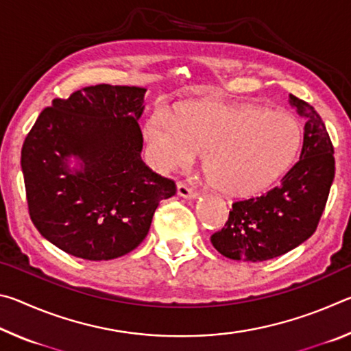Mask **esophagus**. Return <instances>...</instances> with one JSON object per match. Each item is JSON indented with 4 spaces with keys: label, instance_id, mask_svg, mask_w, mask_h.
<instances>
[{
    "label": "esophagus",
    "instance_id": "obj_1",
    "mask_svg": "<svg viewBox=\"0 0 351 351\" xmlns=\"http://www.w3.org/2000/svg\"><path fill=\"white\" fill-rule=\"evenodd\" d=\"M176 192H178V195H180V197L186 198V199H197V197H198V193L195 192L193 189H190L189 186H186V184H182V182L178 184Z\"/></svg>",
    "mask_w": 351,
    "mask_h": 351
}]
</instances>
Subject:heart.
<instances>
[{"mask_svg": "<svg viewBox=\"0 0 351 351\" xmlns=\"http://www.w3.org/2000/svg\"><path fill=\"white\" fill-rule=\"evenodd\" d=\"M154 167H189L203 154L206 175L218 192L251 197L276 182L300 150L304 132L291 112L258 105L195 100L176 116L154 110L144 125Z\"/></svg>", "mask_w": 351, "mask_h": 351, "instance_id": "obj_1", "label": "heart"}]
</instances>
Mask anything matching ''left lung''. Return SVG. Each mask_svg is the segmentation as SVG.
Wrapping results in <instances>:
<instances>
[{"instance_id": "8db88e82", "label": "left lung", "mask_w": 351, "mask_h": 351, "mask_svg": "<svg viewBox=\"0 0 351 351\" xmlns=\"http://www.w3.org/2000/svg\"><path fill=\"white\" fill-rule=\"evenodd\" d=\"M289 104L305 119L299 162L269 192L232 204L224 228L210 237L224 257L252 263L278 257L310 239L322 217L335 180V150L317 111L293 94Z\"/></svg>"}]
</instances>
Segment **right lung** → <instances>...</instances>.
Wrapping results in <instances>:
<instances>
[{
    "instance_id": "obj_1",
    "label": "right lung",
    "mask_w": 351,
    "mask_h": 351,
    "mask_svg": "<svg viewBox=\"0 0 351 351\" xmlns=\"http://www.w3.org/2000/svg\"><path fill=\"white\" fill-rule=\"evenodd\" d=\"M145 88L96 85L54 99L21 148L29 215L66 254L111 260L138 247L171 180L141 159Z\"/></svg>"
}]
</instances>
